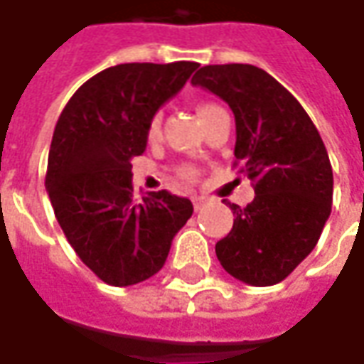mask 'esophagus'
Instances as JSON below:
<instances>
[{
  "label": "esophagus",
  "mask_w": 364,
  "mask_h": 364,
  "mask_svg": "<svg viewBox=\"0 0 364 364\" xmlns=\"http://www.w3.org/2000/svg\"><path fill=\"white\" fill-rule=\"evenodd\" d=\"M205 205H207V199H205V197H193V207H195V211H201Z\"/></svg>",
  "instance_id": "34e87169"
}]
</instances>
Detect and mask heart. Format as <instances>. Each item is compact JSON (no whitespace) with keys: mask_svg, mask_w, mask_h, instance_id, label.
Masks as SVG:
<instances>
[{"mask_svg":"<svg viewBox=\"0 0 364 364\" xmlns=\"http://www.w3.org/2000/svg\"><path fill=\"white\" fill-rule=\"evenodd\" d=\"M197 115H199V119L205 123V121L209 119L211 115H213L215 111L223 109L221 105H217L213 101H201V103H197ZM145 135H147V139L149 141H157L159 139V135H161V115L159 113H155V115H151V119L147 121V129H145ZM183 175L187 177V179H193L195 177V169L191 167H187Z\"/></svg>","mask_w":364,"mask_h":364,"instance_id":"1","label":"heart"}]
</instances>
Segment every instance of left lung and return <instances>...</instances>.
Instances as JSON below:
<instances>
[{"instance_id":"obj_1","label":"left lung","mask_w":364,"mask_h":364,"mask_svg":"<svg viewBox=\"0 0 364 364\" xmlns=\"http://www.w3.org/2000/svg\"><path fill=\"white\" fill-rule=\"evenodd\" d=\"M229 103L235 167L255 199L231 205L233 229L215 245L223 269L247 285L281 283L317 245L333 203V169L315 123L289 91L249 63L205 65L191 79Z\"/></svg>"}]
</instances>
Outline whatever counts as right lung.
<instances>
[{
    "instance_id": "1",
    "label": "right lung",
    "mask_w": 364,
    "mask_h": 364,
    "mask_svg": "<svg viewBox=\"0 0 364 364\" xmlns=\"http://www.w3.org/2000/svg\"><path fill=\"white\" fill-rule=\"evenodd\" d=\"M195 69V61L103 69L59 115L47 159L49 201L73 251L107 285L155 275L193 215L189 199L165 189L135 199L131 159L145 151L151 115Z\"/></svg>"
}]
</instances>
